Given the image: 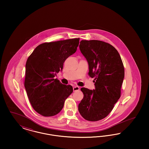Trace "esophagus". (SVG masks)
Returning a JSON list of instances; mask_svg holds the SVG:
<instances>
[{"label":"esophagus","instance_id":"1","mask_svg":"<svg viewBox=\"0 0 149 149\" xmlns=\"http://www.w3.org/2000/svg\"><path fill=\"white\" fill-rule=\"evenodd\" d=\"M80 89V88H79V86H74V87H73V91H74V92H76V91H79Z\"/></svg>","mask_w":149,"mask_h":149}]
</instances>
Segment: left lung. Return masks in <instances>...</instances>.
<instances>
[{
	"mask_svg": "<svg viewBox=\"0 0 149 149\" xmlns=\"http://www.w3.org/2000/svg\"><path fill=\"white\" fill-rule=\"evenodd\" d=\"M79 49L89 65V75L94 78L95 89L81 88L84 97L78 110L86 120L97 121L109 114L120 98L124 66L117 50L108 43L81 40Z\"/></svg>",
	"mask_w": 149,
	"mask_h": 149,
	"instance_id": "1",
	"label": "left lung"
}]
</instances>
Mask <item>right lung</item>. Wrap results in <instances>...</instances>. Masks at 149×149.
Returning <instances> with one entry per match:
<instances>
[{
    "mask_svg": "<svg viewBox=\"0 0 149 149\" xmlns=\"http://www.w3.org/2000/svg\"><path fill=\"white\" fill-rule=\"evenodd\" d=\"M79 40L43 43L27 60L24 87L32 106L43 116L58 113L73 92L71 85L63 84L54 78L62 71L65 60L76 52Z\"/></svg>",
    "mask_w": 149,
    "mask_h": 149,
    "instance_id": "obj_1",
    "label": "right lung"
}]
</instances>
